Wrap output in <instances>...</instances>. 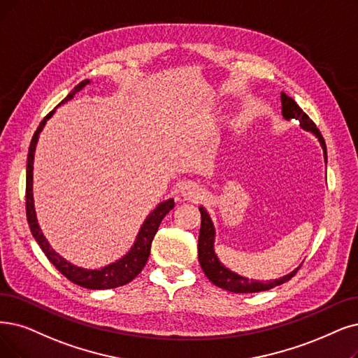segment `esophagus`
Returning <instances> with one entry per match:
<instances>
[{"label": "esophagus", "instance_id": "esophagus-1", "mask_svg": "<svg viewBox=\"0 0 358 358\" xmlns=\"http://www.w3.org/2000/svg\"><path fill=\"white\" fill-rule=\"evenodd\" d=\"M182 196L185 199H191L194 203H198L199 199L204 198V191L199 185L194 183V182H187L182 187Z\"/></svg>", "mask_w": 358, "mask_h": 358}]
</instances>
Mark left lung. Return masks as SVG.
Masks as SVG:
<instances>
[{"label": "left lung", "mask_w": 358, "mask_h": 358, "mask_svg": "<svg viewBox=\"0 0 358 358\" xmlns=\"http://www.w3.org/2000/svg\"><path fill=\"white\" fill-rule=\"evenodd\" d=\"M280 98H282L283 117L287 120H291V119L298 120L299 124H301V127H304L306 131H310L316 135L323 147L324 160H326L327 159L326 144H324V139H323L322 134L319 132L316 124H314V122L307 116V114L303 111V108L299 107L291 96L282 92ZM199 211H201V229H199V239H198V259H199V264H201V268L204 270L206 276L208 278V280L211 283L216 285V287L223 288L226 291L235 292V294H251V292H262V291L271 289V288L278 287V285L288 282L291 278L295 276L299 267L287 276H283L276 280H268V282H257V280L251 282L247 278H242V276L234 273V271L227 270L219 262L217 255L214 254V248H213L214 226L211 223L208 213L203 207H199Z\"/></svg>", "instance_id": "8db88e82"}]
</instances>
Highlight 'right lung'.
Segmentation results:
<instances>
[{"label": "right lung", "instance_id": "add662e5", "mask_svg": "<svg viewBox=\"0 0 358 358\" xmlns=\"http://www.w3.org/2000/svg\"><path fill=\"white\" fill-rule=\"evenodd\" d=\"M88 83H90L88 79L82 80L78 85V87L63 99L62 103H66V101H69V99L73 98V95L76 92H79L82 88L87 87ZM52 113H54V110L50 111L47 116L44 117V120L39 123L38 129L35 131V134L32 136V141H31L29 154H27V166H26V216H27V223H29V227H31V232H32L34 238L36 239L41 250L44 251V254L47 255V259L70 282H73V283L79 285V287L87 288V289H113V288H117V287H123V285L134 280L141 273V270L144 268V266L147 264V260H148V257H150V251H151L152 239H154L157 231H159V226H160L162 220L164 219L166 214L175 207V201H173V199H167V201L162 203L159 207H157L150 214L148 219L145 220V223L142 224V227H141L135 245L119 262L113 263V264H108V266H106L101 270L80 268V267H76L73 264H70L69 262H66L63 257H60L59 254H57L50 247L48 241L45 239L44 235H42L41 229L38 226V222H36V216H35L34 195H32L34 152H35L38 136H39V134L42 131V127L45 126L47 120L52 116Z\"/></svg>", "mask_w": 358, "mask_h": 358}]
</instances>
